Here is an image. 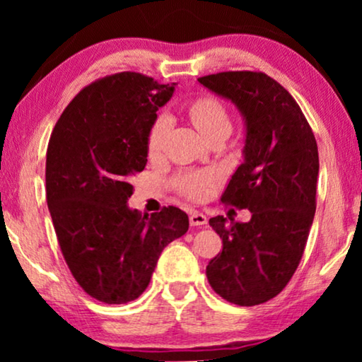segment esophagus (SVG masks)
Returning a JSON list of instances; mask_svg holds the SVG:
<instances>
[{
    "mask_svg": "<svg viewBox=\"0 0 362 362\" xmlns=\"http://www.w3.org/2000/svg\"><path fill=\"white\" fill-rule=\"evenodd\" d=\"M189 224L192 227H202L207 224V217L204 214H201V212H191L189 214Z\"/></svg>",
    "mask_w": 362,
    "mask_h": 362,
    "instance_id": "obj_1",
    "label": "esophagus"
}]
</instances>
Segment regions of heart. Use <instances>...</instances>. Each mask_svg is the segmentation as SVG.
Here are the masks:
<instances>
[{
  "label": "heart",
  "mask_w": 362,
  "mask_h": 362,
  "mask_svg": "<svg viewBox=\"0 0 362 362\" xmlns=\"http://www.w3.org/2000/svg\"><path fill=\"white\" fill-rule=\"evenodd\" d=\"M186 113L201 135L207 138L217 132H230V117L224 103L212 95H199L186 103ZM170 118L158 115L153 120L146 136V148L150 156H158L163 151L168 132H170ZM214 176L209 171H186L173 180L175 189L191 201H199L204 197L207 187L212 185Z\"/></svg>",
  "instance_id": "obj_1"
}]
</instances>
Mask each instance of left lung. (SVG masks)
Here are the masks:
<instances>
[{
  "label": "left lung",
  "instance_id": "obj_1",
  "mask_svg": "<svg viewBox=\"0 0 362 362\" xmlns=\"http://www.w3.org/2000/svg\"><path fill=\"white\" fill-rule=\"evenodd\" d=\"M229 98L245 118L244 163L222 204L249 209V222L209 219L222 239L206 267L212 290L239 306L265 303L291 280L316 211L318 146L295 98L264 72L229 71L197 78Z\"/></svg>",
  "mask_w": 362,
  "mask_h": 362
}]
</instances>
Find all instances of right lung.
Masks as SVG:
<instances>
[{
  "label": "right lung",
  "instance_id": "1",
  "mask_svg": "<svg viewBox=\"0 0 362 362\" xmlns=\"http://www.w3.org/2000/svg\"><path fill=\"white\" fill-rule=\"evenodd\" d=\"M176 83L118 72L83 87L51 133L46 197L71 274L92 298L135 300L150 284L165 247L189 219L175 206L150 217L128 209L132 177L146 166V136Z\"/></svg>",
  "mask_w": 362,
  "mask_h": 362
}]
</instances>
